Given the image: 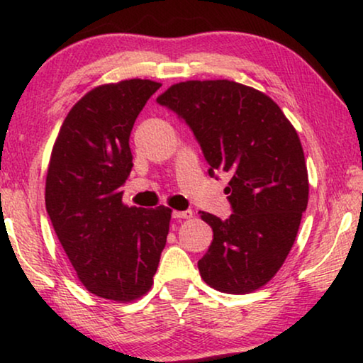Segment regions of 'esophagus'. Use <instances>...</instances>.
<instances>
[{
	"mask_svg": "<svg viewBox=\"0 0 363 363\" xmlns=\"http://www.w3.org/2000/svg\"><path fill=\"white\" fill-rule=\"evenodd\" d=\"M173 218H177V220H188V218L193 216V211L191 210H185V211H173L172 213Z\"/></svg>",
	"mask_w": 363,
	"mask_h": 363,
	"instance_id": "obj_1",
	"label": "esophagus"
}]
</instances>
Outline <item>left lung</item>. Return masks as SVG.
Returning <instances> with one entry per match:
<instances>
[{
    "instance_id": "obj_1",
    "label": "left lung",
    "mask_w": 363,
    "mask_h": 363,
    "mask_svg": "<svg viewBox=\"0 0 363 363\" xmlns=\"http://www.w3.org/2000/svg\"><path fill=\"white\" fill-rule=\"evenodd\" d=\"M157 102L190 127L208 175L231 177L225 190L231 216L223 221L200 211L213 230L198 261L203 281L228 294L259 289L286 261L307 208L297 132L272 99L226 79L175 84Z\"/></svg>"
}]
</instances>
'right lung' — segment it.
Returning <instances> with one entry per match:
<instances>
[{"instance_id":"add662e5","label":"right lung","mask_w":363,"mask_h":363,"mask_svg":"<svg viewBox=\"0 0 363 363\" xmlns=\"http://www.w3.org/2000/svg\"><path fill=\"white\" fill-rule=\"evenodd\" d=\"M160 84L130 79L96 87L67 113L46 178L52 228L92 294L133 301L153 284L172 210L128 208L122 186L132 172L130 132Z\"/></svg>"}]
</instances>
